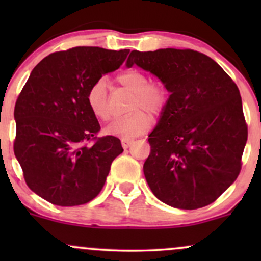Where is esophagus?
<instances>
[{
	"instance_id": "esophagus-1",
	"label": "esophagus",
	"mask_w": 261,
	"mask_h": 261,
	"mask_svg": "<svg viewBox=\"0 0 261 261\" xmlns=\"http://www.w3.org/2000/svg\"><path fill=\"white\" fill-rule=\"evenodd\" d=\"M135 141L133 139H121V145L124 148H128L130 146L134 145Z\"/></svg>"
}]
</instances>
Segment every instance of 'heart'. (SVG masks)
<instances>
[{"mask_svg":"<svg viewBox=\"0 0 261 261\" xmlns=\"http://www.w3.org/2000/svg\"><path fill=\"white\" fill-rule=\"evenodd\" d=\"M118 82L134 93L131 110L134 113L118 118L108 125L106 133L112 136L122 139H133L141 134H145L151 126V118L142 110L151 115H160L166 109L169 100V92L163 85L149 83L147 74L139 70H127L118 74ZM87 104L93 115L99 120L107 121L110 118V109L108 104L107 81L100 79L95 81L87 92Z\"/></svg>","mask_w":261,"mask_h":261,"instance_id":"b5f03b06","label":"heart"}]
</instances>
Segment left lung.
<instances>
[{"instance_id": "1", "label": "left lung", "mask_w": 261, "mask_h": 261, "mask_svg": "<svg viewBox=\"0 0 261 261\" xmlns=\"http://www.w3.org/2000/svg\"><path fill=\"white\" fill-rule=\"evenodd\" d=\"M134 65L158 77L170 93L148 136V187L172 207L210 205L242 168L248 127L238 87L216 61L190 49L134 50L126 66Z\"/></svg>"}]
</instances>
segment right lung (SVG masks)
<instances>
[{
	"label": "right lung",
	"mask_w": 261,
	"mask_h": 261,
	"mask_svg": "<svg viewBox=\"0 0 261 261\" xmlns=\"http://www.w3.org/2000/svg\"><path fill=\"white\" fill-rule=\"evenodd\" d=\"M128 53L77 46L50 54L33 68L14 107L13 148L27 185L46 201L89 202L124 151L118 137L97 136L100 125L87 92L103 74L118 70Z\"/></svg>",
	"instance_id": "1"
}]
</instances>
